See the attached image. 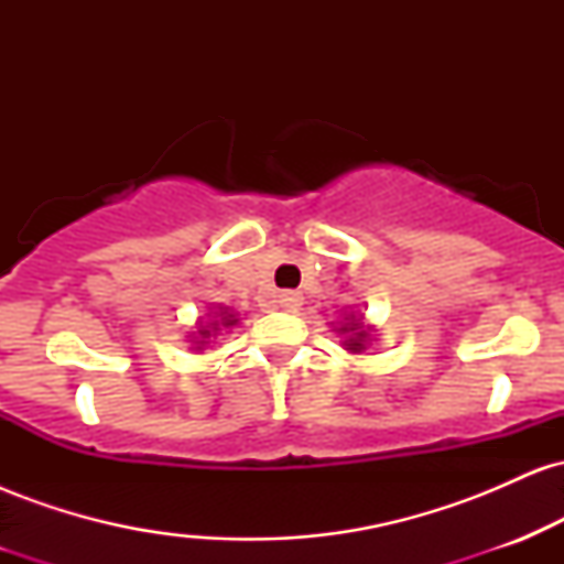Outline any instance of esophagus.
<instances>
[{
  "instance_id": "esophagus-1",
  "label": "esophagus",
  "mask_w": 564,
  "mask_h": 564,
  "mask_svg": "<svg viewBox=\"0 0 564 564\" xmlns=\"http://www.w3.org/2000/svg\"><path fill=\"white\" fill-rule=\"evenodd\" d=\"M275 302H278V307L286 310V313H294V310H300L302 294H300V291H281Z\"/></svg>"
}]
</instances>
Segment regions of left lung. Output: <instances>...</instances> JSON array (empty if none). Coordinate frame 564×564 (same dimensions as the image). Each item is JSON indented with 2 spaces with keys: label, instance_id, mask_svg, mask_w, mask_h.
<instances>
[{
  "label": "left lung",
  "instance_id": "1",
  "mask_svg": "<svg viewBox=\"0 0 564 564\" xmlns=\"http://www.w3.org/2000/svg\"><path fill=\"white\" fill-rule=\"evenodd\" d=\"M352 328H360L358 323H352ZM341 332H347V328H341ZM364 339H366V332H358L355 339L347 341V349H352V352H358V349H364Z\"/></svg>",
  "mask_w": 564,
  "mask_h": 564
}]
</instances>
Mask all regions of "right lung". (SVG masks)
<instances>
[{
	"label": "right lung",
	"mask_w": 564,
	"mask_h": 564,
	"mask_svg": "<svg viewBox=\"0 0 564 564\" xmlns=\"http://www.w3.org/2000/svg\"><path fill=\"white\" fill-rule=\"evenodd\" d=\"M219 315H223V326H232V323H236V318H232V315H228V313H219ZM212 326H215V332H217V326H219V321H215V323H212ZM200 336H209V332H206V328H200V332H198Z\"/></svg>",
	"instance_id": "1"
}]
</instances>
